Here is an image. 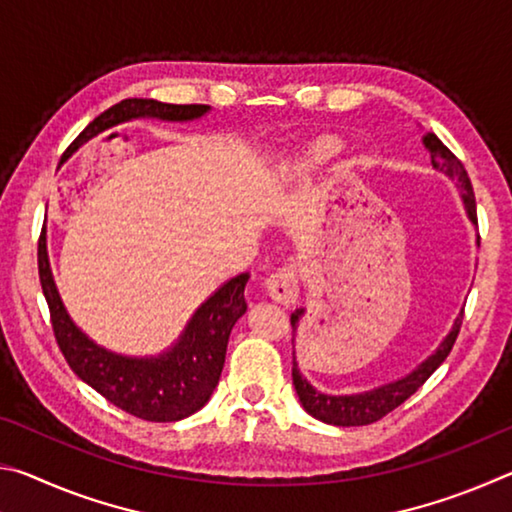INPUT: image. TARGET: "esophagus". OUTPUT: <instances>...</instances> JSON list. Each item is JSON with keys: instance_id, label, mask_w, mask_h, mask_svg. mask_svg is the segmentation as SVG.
<instances>
[{"instance_id": "1", "label": "esophagus", "mask_w": 512, "mask_h": 512, "mask_svg": "<svg viewBox=\"0 0 512 512\" xmlns=\"http://www.w3.org/2000/svg\"><path fill=\"white\" fill-rule=\"evenodd\" d=\"M266 293L277 305L289 307L298 300V275L291 266L277 268L275 273L266 277Z\"/></svg>"}]
</instances>
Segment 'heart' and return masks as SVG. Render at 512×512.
<instances>
[{"instance_id":"heart-1","label":"heart","mask_w":512,"mask_h":512,"mask_svg":"<svg viewBox=\"0 0 512 512\" xmlns=\"http://www.w3.org/2000/svg\"><path fill=\"white\" fill-rule=\"evenodd\" d=\"M339 151H341V144L339 142H334V140H318V142H314L307 149L305 162L309 164V167H316V164H323L329 158H334V155L339 153Z\"/></svg>"}]
</instances>
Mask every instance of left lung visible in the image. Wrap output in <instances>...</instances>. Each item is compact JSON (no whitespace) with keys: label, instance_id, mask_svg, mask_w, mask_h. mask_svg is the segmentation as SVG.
Segmentation results:
<instances>
[{"label":"left lung","instance_id":"1","mask_svg":"<svg viewBox=\"0 0 512 512\" xmlns=\"http://www.w3.org/2000/svg\"><path fill=\"white\" fill-rule=\"evenodd\" d=\"M424 149L431 155V164L436 171H443L449 180H454L458 194H461V201L465 207L467 219L472 225H476V203H474V192L472 183L467 178V171L461 162H458L456 155L447 149V146L438 140L433 133L422 135ZM476 244H479V235H476ZM305 307L296 309L291 314V327L293 336L298 332V325L302 316H305ZM461 314L456 316L452 329H449L447 336L438 343V348L433 350L427 359H422L418 366L411 372L397 377L393 381H386V384L368 388V391L361 393H348V395H332L325 391H318L316 386H311V381L302 375L296 361V352H293V386H296L298 400L311 418H316L325 424H334V427H363V424H372L384 418L386 413L397 409L404 400L418 391V388L427 381L436 368L447 359V354L452 352V345L458 336V329H461Z\"/></svg>","mask_w":512,"mask_h":512}]
</instances>
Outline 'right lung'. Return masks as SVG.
Listing matches in <instances>:
<instances>
[{"instance_id": "obj_1", "label": "right lung", "mask_w": 512, "mask_h": 512, "mask_svg": "<svg viewBox=\"0 0 512 512\" xmlns=\"http://www.w3.org/2000/svg\"><path fill=\"white\" fill-rule=\"evenodd\" d=\"M210 106H176L155 99H124L85 128L74 144L88 142L101 131L137 119L187 124L203 119ZM38 268L42 293L51 311L56 341L79 379L92 386L121 411L149 422H176L201 411L219 384L228 339L237 320L246 314L244 289L250 273H239L223 282L203 300L169 348L158 354H121L90 339L69 316L51 273L47 235L40 237Z\"/></svg>"}]
</instances>
